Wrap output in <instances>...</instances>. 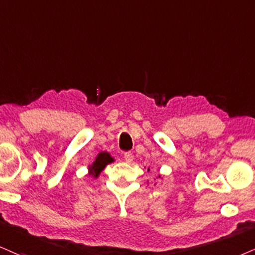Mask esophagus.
Here are the masks:
<instances>
[{
  "instance_id": "34e87169",
  "label": "esophagus",
  "mask_w": 255,
  "mask_h": 255,
  "mask_svg": "<svg viewBox=\"0 0 255 255\" xmlns=\"http://www.w3.org/2000/svg\"><path fill=\"white\" fill-rule=\"evenodd\" d=\"M124 158L128 163H131L133 161V155L130 151H127V152H124Z\"/></svg>"
}]
</instances>
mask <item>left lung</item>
Segmentation results:
<instances>
[{"label": "left lung", "instance_id": "left-lung-1", "mask_svg": "<svg viewBox=\"0 0 255 255\" xmlns=\"http://www.w3.org/2000/svg\"><path fill=\"white\" fill-rule=\"evenodd\" d=\"M150 170V169H147V171H149Z\"/></svg>", "mask_w": 255, "mask_h": 255}]
</instances>
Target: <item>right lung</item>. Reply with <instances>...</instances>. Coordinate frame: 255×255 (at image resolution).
I'll return each instance as SVG.
<instances>
[{"mask_svg": "<svg viewBox=\"0 0 255 255\" xmlns=\"http://www.w3.org/2000/svg\"><path fill=\"white\" fill-rule=\"evenodd\" d=\"M113 161H115V159L112 158L109 152H99L98 156L96 157V161L92 163V165L89 166L90 175H92L94 178H97L100 175V172L105 169V166L110 164V163H112Z\"/></svg>", "mask_w": 255, "mask_h": 255, "instance_id": "add662e5", "label": "right lung"}]
</instances>
